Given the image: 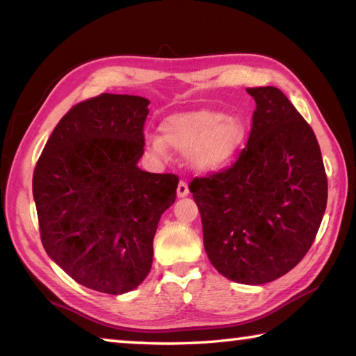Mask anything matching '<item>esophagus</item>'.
Here are the masks:
<instances>
[{
	"mask_svg": "<svg viewBox=\"0 0 356 356\" xmlns=\"http://www.w3.org/2000/svg\"><path fill=\"white\" fill-rule=\"evenodd\" d=\"M186 195H188V184L184 182V180H180L179 185H177V196L185 197Z\"/></svg>",
	"mask_w": 356,
	"mask_h": 356,
	"instance_id": "34e87169",
	"label": "esophagus"
}]
</instances>
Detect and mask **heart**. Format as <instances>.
<instances>
[{
    "mask_svg": "<svg viewBox=\"0 0 356 356\" xmlns=\"http://www.w3.org/2000/svg\"><path fill=\"white\" fill-rule=\"evenodd\" d=\"M161 138H152L154 152L165 155L166 144L182 155H188L196 171L209 172L225 166L246 136V124L240 116L221 111L197 110L177 113L161 122Z\"/></svg>",
    "mask_w": 356,
    "mask_h": 356,
    "instance_id": "heart-1",
    "label": "heart"
}]
</instances>
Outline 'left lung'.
Segmentation results:
<instances>
[{
    "mask_svg": "<svg viewBox=\"0 0 356 356\" xmlns=\"http://www.w3.org/2000/svg\"><path fill=\"white\" fill-rule=\"evenodd\" d=\"M256 100L236 163L190 184L213 267L240 284H265L309 251L327 207L328 180L311 125L278 88Z\"/></svg>",
    "mask_w": 356,
    "mask_h": 356,
    "instance_id": "8db88e82",
    "label": "left lung"
}]
</instances>
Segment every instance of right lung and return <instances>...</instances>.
Masks as SVG:
<instances>
[{
    "label": "right lung",
    "mask_w": 356,
    "mask_h": 356,
    "mask_svg": "<svg viewBox=\"0 0 356 356\" xmlns=\"http://www.w3.org/2000/svg\"><path fill=\"white\" fill-rule=\"evenodd\" d=\"M149 100L100 94L64 114L35 165L42 245L92 291H134L152 267L160 216L176 201V174L138 168Z\"/></svg>",
    "instance_id": "right-lung-1"
}]
</instances>
